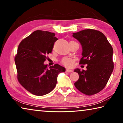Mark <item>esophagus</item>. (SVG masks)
<instances>
[{
	"mask_svg": "<svg viewBox=\"0 0 123 123\" xmlns=\"http://www.w3.org/2000/svg\"><path fill=\"white\" fill-rule=\"evenodd\" d=\"M67 72H72L73 71L72 70H70V69H66V71Z\"/></svg>",
	"mask_w": 123,
	"mask_h": 123,
	"instance_id": "34e87169",
	"label": "esophagus"
}]
</instances>
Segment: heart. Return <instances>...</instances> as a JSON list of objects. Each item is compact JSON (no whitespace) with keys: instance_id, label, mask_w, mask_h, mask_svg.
Wrapping results in <instances>:
<instances>
[{"instance_id":"obj_1","label":"heart","mask_w":123,"mask_h":123,"mask_svg":"<svg viewBox=\"0 0 123 123\" xmlns=\"http://www.w3.org/2000/svg\"><path fill=\"white\" fill-rule=\"evenodd\" d=\"M74 60L71 58L65 57L62 60V63L66 67H71L73 65Z\"/></svg>"}]
</instances>
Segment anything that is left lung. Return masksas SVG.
Listing matches in <instances>:
<instances>
[{
	"label": "left lung",
	"mask_w": 123,
	"mask_h": 123,
	"mask_svg": "<svg viewBox=\"0 0 123 123\" xmlns=\"http://www.w3.org/2000/svg\"><path fill=\"white\" fill-rule=\"evenodd\" d=\"M82 48L80 63L87 64V70L76 68L79 79L74 85L83 94L92 95L101 91L114 69L113 49L106 37L100 31L85 29L72 33Z\"/></svg>",
	"instance_id": "obj_1"
}]
</instances>
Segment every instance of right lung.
Here are the masks:
<instances>
[{
	"label": "right lung",
	"instance_id": "right-lung-1",
	"mask_svg": "<svg viewBox=\"0 0 123 123\" xmlns=\"http://www.w3.org/2000/svg\"><path fill=\"white\" fill-rule=\"evenodd\" d=\"M54 33L36 31L20 43L15 63L18 80L22 86L32 94L42 96L55 87L57 77L66 68L58 64L47 68L44 62L57 40Z\"/></svg>",
	"mask_w": 123,
	"mask_h": 123
}]
</instances>
